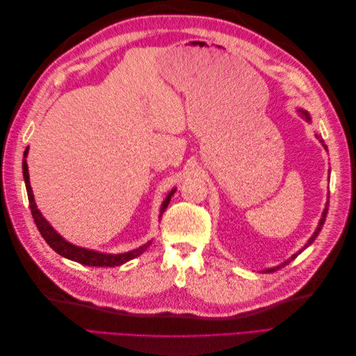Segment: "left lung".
<instances>
[{"mask_svg": "<svg viewBox=\"0 0 356 356\" xmlns=\"http://www.w3.org/2000/svg\"><path fill=\"white\" fill-rule=\"evenodd\" d=\"M297 111L298 113H301V114H303V118H305V120L307 122V123H310L312 122V117H310V114L306 111V110H303V108H297ZM318 139H319V143L322 144V147H324L325 149H327V145H325V143H324V139H322L319 135H315ZM327 152H328V149H327ZM328 204H330V202L327 200L325 202V208H324V211H322V215H321V220H319V222H318V227H316V230L314 232V234H312L310 236V239L307 241V243L303 246V248H301V250L298 251V252H296V254H293V255H291L289 258H288V260H285L284 263H281V264H279V266H275V267H270V268H266V270H263V272H275V270H277V268H281V267H284V266H286L288 263H291V261H293L294 260V258L298 255V254H301V252H303L305 250H306V248L309 246V245H312V242H314L315 239H316V236L319 234V232H321V229H322V225H324V222H325V218H327V213H328Z\"/></svg>", "mask_w": 356, "mask_h": 356, "instance_id": "obj_1", "label": "left lung"}]
</instances>
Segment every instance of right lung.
I'll return each instance as SVG.
<instances>
[{"label":"right lung","mask_w":356,"mask_h":356,"mask_svg":"<svg viewBox=\"0 0 356 356\" xmlns=\"http://www.w3.org/2000/svg\"><path fill=\"white\" fill-rule=\"evenodd\" d=\"M28 152H29V147H26L25 153H24L22 169H24V179H25V186H26L31 213H32V217H34V221L37 224L38 232L41 233V236L44 238V241L49 243V246L51 248L53 251H56L59 255L68 258V260L77 261V263L84 264V266L114 267V266L124 264L129 260H134V258H136L138 255H141L147 250V248L152 245V241H148L147 243L141 245L139 248H136V250H132V251L122 252V254H106V252H99V251H95V250H88V248H83V246H77V245H74V243L63 239L62 236L51 227V224L44 217H42V213L37 208L34 193H32L31 182H29V172H28V163H26ZM175 191H177V188H172L169 191V195L166 196V199L163 200V203H161L159 220L161 218V215H163V212L166 211L168 204L170 202V197L174 196Z\"/></svg>","instance_id":"obj_1"}]
</instances>
